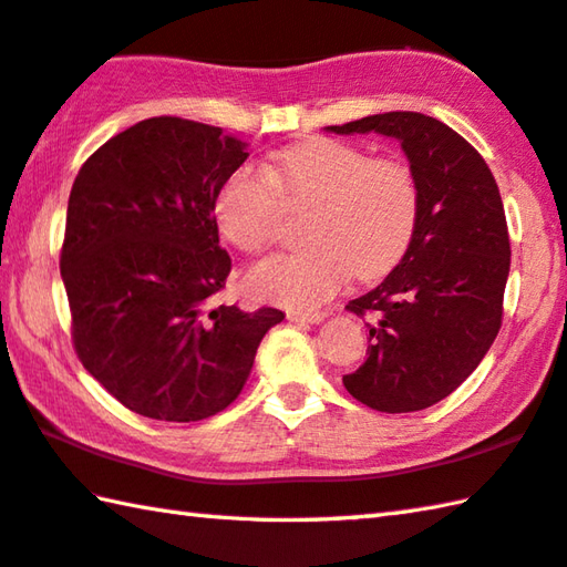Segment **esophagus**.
<instances>
[{
  "instance_id": "obj_1",
  "label": "esophagus",
  "mask_w": 567,
  "mask_h": 567,
  "mask_svg": "<svg viewBox=\"0 0 567 567\" xmlns=\"http://www.w3.org/2000/svg\"><path fill=\"white\" fill-rule=\"evenodd\" d=\"M287 319H292V322L315 324V322H322L324 312H319V310H290V312H287Z\"/></svg>"
}]
</instances>
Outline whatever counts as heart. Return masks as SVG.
<instances>
[{
    "label": "heart",
    "mask_w": 567,
    "mask_h": 567,
    "mask_svg": "<svg viewBox=\"0 0 567 567\" xmlns=\"http://www.w3.org/2000/svg\"><path fill=\"white\" fill-rule=\"evenodd\" d=\"M285 203L312 208L305 228L312 245L257 265L248 290L297 310L322 305L352 275L382 280L406 257L421 220V185L406 161L322 136L285 148L270 168H235L213 213L233 248L262 255L280 238Z\"/></svg>",
    "instance_id": "heart-1"
}]
</instances>
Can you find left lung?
<instances>
[{
  "instance_id": "left-lung-1",
  "label": "left lung",
  "mask_w": 567,
  "mask_h": 567,
  "mask_svg": "<svg viewBox=\"0 0 567 567\" xmlns=\"http://www.w3.org/2000/svg\"><path fill=\"white\" fill-rule=\"evenodd\" d=\"M329 131L399 138L421 185L406 257L347 305L369 319L372 344L367 362L342 379L369 409L421 411L466 382L501 329L511 243L498 185L466 138L424 113H377Z\"/></svg>"
}]
</instances>
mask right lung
<instances>
[{
    "label": "right lung",
    "mask_w": 567,
    "mask_h": 567,
    "mask_svg": "<svg viewBox=\"0 0 567 567\" xmlns=\"http://www.w3.org/2000/svg\"><path fill=\"white\" fill-rule=\"evenodd\" d=\"M245 158L233 133L156 116L109 138L71 185L59 257L71 342L86 372L141 416L218 414L285 319L275 307H210L233 267L215 193Z\"/></svg>",
    "instance_id": "add662e5"
}]
</instances>
